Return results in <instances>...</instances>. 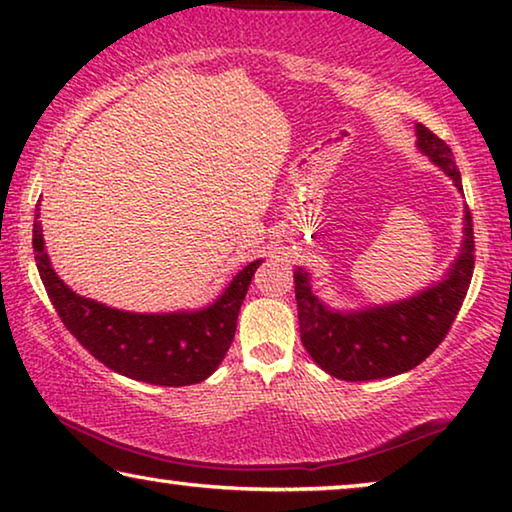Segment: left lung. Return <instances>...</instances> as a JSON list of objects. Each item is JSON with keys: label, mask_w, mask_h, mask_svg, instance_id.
I'll list each match as a JSON object with an SVG mask.
<instances>
[{"label": "left lung", "mask_w": 512, "mask_h": 512, "mask_svg": "<svg viewBox=\"0 0 512 512\" xmlns=\"http://www.w3.org/2000/svg\"><path fill=\"white\" fill-rule=\"evenodd\" d=\"M418 149L432 158L462 190L453 151L423 124L416 126ZM474 220L464 211V243L444 282L391 305L335 312L312 294L310 276L294 271L296 310L305 352L319 368L345 381L395 377L423 363L451 331L474 276Z\"/></svg>", "instance_id": "left-lung-1"}]
</instances>
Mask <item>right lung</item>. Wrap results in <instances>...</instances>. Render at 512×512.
<instances>
[{"label":"right lung","instance_id":"right-lung-1","mask_svg":"<svg viewBox=\"0 0 512 512\" xmlns=\"http://www.w3.org/2000/svg\"><path fill=\"white\" fill-rule=\"evenodd\" d=\"M34 220L38 273L61 322L87 352L110 370L156 386L200 384L223 361L236 331L241 303L259 259L250 262L209 308L172 315H137L114 310L64 285L43 246V227Z\"/></svg>","mask_w":512,"mask_h":512}]
</instances>
